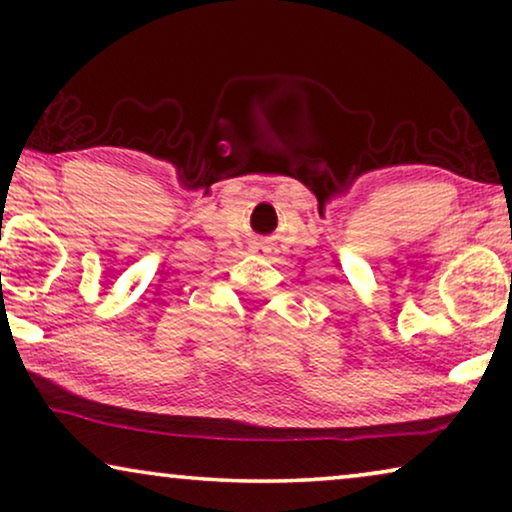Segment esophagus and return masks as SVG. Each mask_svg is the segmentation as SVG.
<instances>
[{
	"label": "esophagus",
	"instance_id": "esophagus-1",
	"mask_svg": "<svg viewBox=\"0 0 512 512\" xmlns=\"http://www.w3.org/2000/svg\"><path fill=\"white\" fill-rule=\"evenodd\" d=\"M251 251H254V254H270L272 244L265 240H256V242H251Z\"/></svg>",
	"mask_w": 512,
	"mask_h": 512
}]
</instances>
